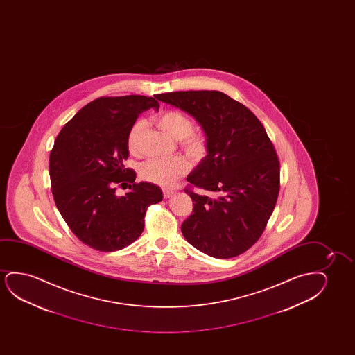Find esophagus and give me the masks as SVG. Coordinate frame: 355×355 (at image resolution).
Returning a JSON list of instances; mask_svg holds the SVG:
<instances>
[{"mask_svg":"<svg viewBox=\"0 0 355 355\" xmlns=\"http://www.w3.org/2000/svg\"><path fill=\"white\" fill-rule=\"evenodd\" d=\"M172 194H173V190L166 189V188H164V189H162V195H164V198H165V199H167V198H170V196H172Z\"/></svg>","mask_w":355,"mask_h":355,"instance_id":"1","label":"esophagus"}]
</instances>
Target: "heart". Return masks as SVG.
<instances>
[{
	"label": "heart",
	"instance_id": "obj_1",
	"mask_svg": "<svg viewBox=\"0 0 355 355\" xmlns=\"http://www.w3.org/2000/svg\"><path fill=\"white\" fill-rule=\"evenodd\" d=\"M154 120L162 131L178 139L180 148L191 160L199 162L207 155L209 138L204 132L193 131L194 121L184 112L166 110L157 114ZM143 127V122L136 121L127 133V148L132 155H141ZM188 171L189 162L183 156L154 157L141 164L139 175L141 180L146 182L162 187H170L175 184Z\"/></svg>",
	"mask_w": 355,
	"mask_h": 355
}]
</instances>
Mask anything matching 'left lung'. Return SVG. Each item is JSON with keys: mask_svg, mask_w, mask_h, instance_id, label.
I'll use <instances>...</instances> for the list:
<instances>
[{"mask_svg": "<svg viewBox=\"0 0 355 355\" xmlns=\"http://www.w3.org/2000/svg\"><path fill=\"white\" fill-rule=\"evenodd\" d=\"M156 98L194 116L209 138V155L187 177L194 206L182 233L211 257H236L257 243L277 205L280 161L272 141L257 116L225 93Z\"/></svg>", "mask_w": 355, "mask_h": 355, "instance_id": "left-lung-1", "label": "left lung"}]
</instances>
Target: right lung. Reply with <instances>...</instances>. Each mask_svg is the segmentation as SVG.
<instances>
[{
	"instance_id": "obj_1",
	"label": "right lung",
	"mask_w": 355,
	"mask_h": 355,
	"mask_svg": "<svg viewBox=\"0 0 355 355\" xmlns=\"http://www.w3.org/2000/svg\"><path fill=\"white\" fill-rule=\"evenodd\" d=\"M156 98V97H155ZM146 96L94 99L64 125L49 155L54 202L80 241L102 252L125 248L144 230L146 209L162 200L155 184L126 168L127 133L141 112L160 107ZM130 183L126 196L117 186Z\"/></svg>"
}]
</instances>
